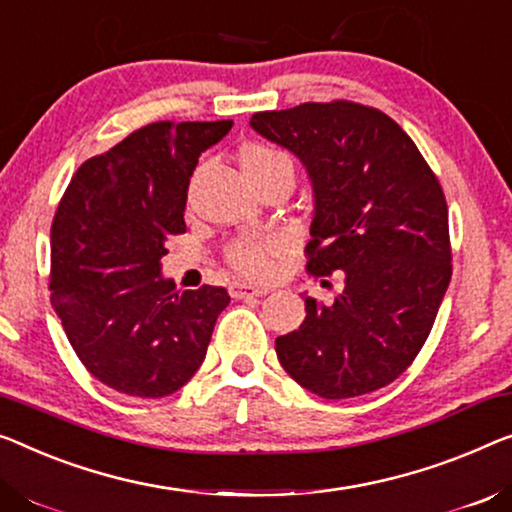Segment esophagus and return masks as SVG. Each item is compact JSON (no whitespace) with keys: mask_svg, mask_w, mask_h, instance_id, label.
I'll return each mask as SVG.
<instances>
[{"mask_svg":"<svg viewBox=\"0 0 512 512\" xmlns=\"http://www.w3.org/2000/svg\"><path fill=\"white\" fill-rule=\"evenodd\" d=\"M269 289L259 287V285H250V282H232L230 294L234 299H253V296H264Z\"/></svg>","mask_w":512,"mask_h":512,"instance_id":"34e87169","label":"esophagus"}]
</instances>
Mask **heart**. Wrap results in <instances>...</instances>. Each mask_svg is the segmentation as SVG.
<instances>
[{
    "instance_id": "obj_1",
    "label": "heart",
    "mask_w": 512,
    "mask_h": 512,
    "mask_svg": "<svg viewBox=\"0 0 512 512\" xmlns=\"http://www.w3.org/2000/svg\"><path fill=\"white\" fill-rule=\"evenodd\" d=\"M241 167L248 174V179L255 183H262L273 177H292L296 172L294 158L278 147L271 144H246L241 149ZM278 239L269 234H246L234 239L225 250L227 262L234 271L241 276L259 278L269 271V255L276 250Z\"/></svg>"
}]
</instances>
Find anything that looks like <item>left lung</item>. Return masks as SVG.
<instances>
[{
	"label": "left lung",
	"instance_id": "8db88e82",
	"mask_svg": "<svg viewBox=\"0 0 512 512\" xmlns=\"http://www.w3.org/2000/svg\"><path fill=\"white\" fill-rule=\"evenodd\" d=\"M250 126L301 158L315 190L310 276L345 280L331 305L305 299L276 338L282 368L326 400L377 391L414 363L451 282L448 204L414 140L354 101L255 112Z\"/></svg>",
	"mask_w": 512,
	"mask_h": 512
}]
</instances>
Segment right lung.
<instances>
[{
	"instance_id": "1",
	"label": "right lung",
	"mask_w": 512,
	"mask_h": 512,
	"mask_svg": "<svg viewBox=\"0 0 512 512\" xmlns=\"http://www.w3.org/2000/svg\"><path fill=\"white\" fill-rule=\"evenodd\" d=\"M232 121H154L85 160L50 230V301L91 377L133 398H165L200 368L225 287L179 292L160 278L186 232L188 183Z\"/></svg>"
}]
</instances>
